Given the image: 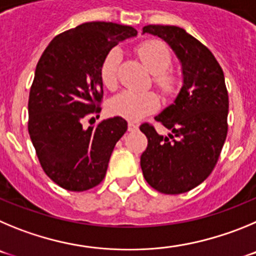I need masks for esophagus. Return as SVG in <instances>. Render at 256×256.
Listing matches in <instances>:
<instances>
[{
    "instance_id": "obj_1",
    "label": "esophagus",
    "mask_w": 256,
    "mask_h": 256,
    "mask_svg": "<svg viewBox=\"0 0 256 256\" xmlns=\"http://www.w3.org/2000/svg\"><path fill=\"white\" fill-rule=\"evenodd\" d=\"M138 128V124L132 122V121H128V131H134Z\"/></svg>"
}]
</instances>
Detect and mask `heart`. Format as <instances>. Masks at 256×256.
<instances>
[{
    "instance_id": "1",
    "label": "heart",
    "mask_w": 256,
    "mask_h": 256,
    "mask_svg": "<svg viewBox=\"0 0 256 256\" xmlns=\"http://www.w3.org/2000/svg\"><path fill=\"white\" fill-rule=\"evenodd\" d=\"M136 54L144 66L154 74V82L164 93H171L177 85V78L170 66L172 64V54L170 48L158 39H149L140 43ZM121 62V52L117 48L108 50L103 57L100 68V80L108 89H114L118 82V68ZM160 100L154 93H136L125 90L116 96L108 104V110L114 116L124 118L138 120L150 114L158 107Z\"/></svg>"
}]
</instances>
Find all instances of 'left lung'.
<instances>
[{
    "instance_id": "8db88e82",
    "label": "left lung",
    "mask_w": 256,
    "mask_h": 256,
    "mask_svg": "<svg viewBox=\"0 0 256 256\" xmlns=\"http://www.w3.org/2000/svg\"><path fill=\"white\" fill-rule=\"evenodd\" d=\"M142 33L164 39L181 61L184 85L156 121L171 130L160 136L140 125L148 146L140 158L146 182L162 194H182L204 181L218 162L228 124V92L216 57L196 38L174 25H146Z\"/></svg>"
}]
</instances>
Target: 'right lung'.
Here are the masks:
<instances>
[{
  "mask_svg": "<svg viewBox=\"0 0 256 256\" xmlns=\"http://www.w3.org/2000/svg\"><path fill=\"white\" fill-rule=\"evenodd\" d=\"M136 29L90 22L58 34L36 64L28 103V131L39 163L54 182L85 191L102 182L116 142L128 122L116 116L85 128L100 117L103 57Z\"/></svg>",
  "mask_w": 256,
  "mask_h": 256,
  "instance_id": "right-lung-1",
  "label": "right lung"
}]
</instances>
